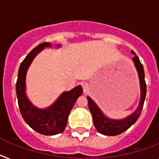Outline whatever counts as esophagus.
I'll use <instances>...</instances> for the list:
<instances>
[{
  "label": "esophagus",
  "mask_w": 159,
  "mask_h": 159,
  "mask_svg": "<svg viewBox=\"0 0 159 159\" xmlns=\"http://www.w3.org/2000/svg\"><path fill=\"white\" fill-rule=\"evenodd\" d=\"M82 90H83L84 93H86V92L88 91V88H89V86H88L87 82H82Z\"/></svg>",
  "instance_id": "esophagus-1"
}]
</instances>
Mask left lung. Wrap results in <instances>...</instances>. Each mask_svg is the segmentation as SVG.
<instances>
[{
	"mask_svg": "<svg viewBox=\"0 0 159 159\" xmlns=\"http://www.w3.org/2000/svg\"><path fill=\"white\" fill-rule=\"evenodd\" d=\"M133 54H135V57L133 58L134 61L135 66L137 68V73L139 75L140 79V86H141V102H140L139 107H137V110L132 115H130L127 118L124 120H111L107 117L104 116L101 111L98 109L97 105L94 102V101L90 98L87 97L88 100V107L90 109V112L93 116V122L95 129L98 133H102L103 135L107 136H116L126 131L128 129L131 127L132 125L141 116V111L143 108L144 102H145V95H146V84L145 81V72L142 64L141 63L139 58L136 56V53L132 51Z\"/></svg>",
	"mask_w": 159,
	"mask_h": 159,
	"instance_id": "left-lung-1",
	"label": "left lung"
}]
</instances>
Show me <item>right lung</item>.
<instances>
[{"label": "right lung", "instance_id": "obj_1", "mask_svg": "<svg viewBox=\"0 0 159 159\" xmlns=\"http://www.w3.org/2000/svg\"><path fill=\"white\" fill-rule=\"evenodd\" d=\"M48 46H51L48 42L40 43L30 52L22 61L18 69L16 93L20 112L26 124L40 134L52 136L62 133L65 129L69 113L77 98L82 94V88L81 86H78L70 91L65 92L52 106L44 110L36 108L31 104L25 93L26 71L34 57L44 47Z\"/></svg>", "mask_w": 159, "mask_h": 159}]
</instances>
